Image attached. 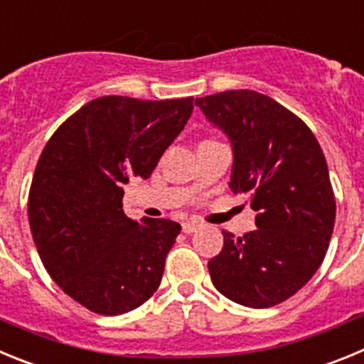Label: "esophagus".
<instances>
[{
	"label": "esophagus",
	"instance_id": "34e87169",
	"mask_svg": "<svg viewBox=\"0 0 364 364\" xmlns=\"http://www.w3.org/2000/svg\"><path fill=\"white\" fill-rule=\"evenodd\" d=\"M181 227H183V232H185V234H194L196 230H199V228H201V223L186 221V223H183Z\"/></svg>",
	"mask_w": 364,
	"mask_h": 364
}]
</instances>
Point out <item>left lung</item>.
<instances>
[{
  "label": "left lung",
  "instance_id": "1",
  "mask_svg": "<svg viewBox=\"0 0 364 364\" xmlns=\"http://www.w3.org/2000/svg\"><path fill=\"white\" fill-rule=\"evenodd\" d=\"M196 105L230 137V190L250 196L255 230H223L208 261L214 287L234 303L270 309L309 283L325 259L336 198L325 154L301 117L255 90H227Z\"/></svg>",
  "mask_w": 364,
  "mask_h": 364
}]
</instances>
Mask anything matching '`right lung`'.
Returning <instances> with one entry per match:
<instances>
[{"label": "right lung", "instance_id": "obj_1", "mask_svg": "<svg viewBox=\"0 0 364 364\" xmlns=\"http://www.w3.org/2000/svg\"><path fill=\"white\" fill-rule=\"evenodd\" d=\"M194 97L88 101L52 134L28 192V223L48 276L90 312L119 316L158 290L181 225L132 221L123 185L149 179L185 129Z\"/></svg>", "mask_w": 364, "mask_h": 364}]
</instances>
